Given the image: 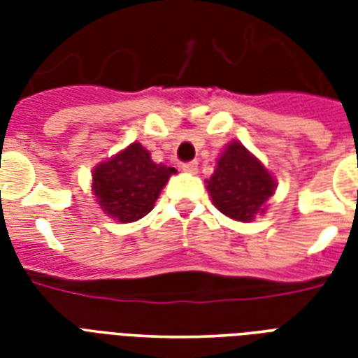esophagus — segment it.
<instances>
[{
  "mask_svg": "<svg viewBox=\"0 0 358 358\" xmlns=\"http://www.w3.org/2000/svg\"><path fill=\"white\" fill-rule=\"evenodd\" d=\"M182 171L187 174H196V171H199V163L196 162H189V163H184L182 165Z\"/></svg>",
  "mask_w": 358,
  "mask_h": 358,
  "instance_id": "esophagus-1",
  "label": "esophagus"
}]
</instances>
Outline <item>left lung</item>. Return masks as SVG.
<instances>
[{"mask_svg": "<svg viewBox=\"0 0 358 358\" xmlns=\"http://www.w3.org/2000/svg\"><path fill=\"white\" fill-rule=\"evenodd\" d=\"M206 184L213 206L241 223H250L266 212L267 201L277 189L275 176L239 141L224 146Z\"/></svg>", "mask_w": 358, "mask_h": 358, "instance_id": "obj_1", "label": "left lung"}]
</instances>
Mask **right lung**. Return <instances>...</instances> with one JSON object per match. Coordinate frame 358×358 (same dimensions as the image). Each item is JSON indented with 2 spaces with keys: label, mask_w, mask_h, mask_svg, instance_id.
Returning <instances> with one entry per match:
<instances>
[{
  "label": "right lung",
  "mask_w": 358,
  "mask_h": 358,
  "mask_svg": "<svg viewBox=\"0 0 358 358\" xmlns=\"http://www.w3.org/2000/svg\"><path fill=\"white\" fill-rule=\"evenodd\" d=\"M176 169L152 162L150 152L131 143L92 169V193L102 212L119 223L145 217Z\"/></svg>",
  "instance_id": "1"
}]
</instances>
